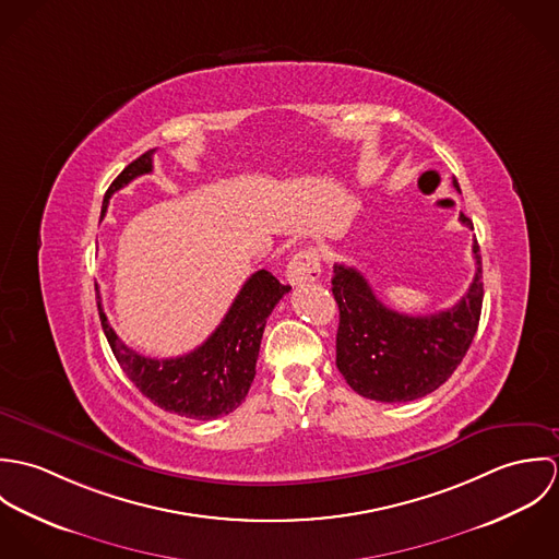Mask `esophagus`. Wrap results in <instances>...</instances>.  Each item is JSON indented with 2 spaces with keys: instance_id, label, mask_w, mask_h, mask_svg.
<instances>
[{
  "instance_id": "obj_1",
  "label": "esophagus",
  "mask_w": 559,
  "mask_h": 559,
  "mask_svg": "<svg viewBox=\"0 0 559 559\" xmlns=\"http://www.w3.org/2000/svg\"><path fill=\"white\" fill-rule=\"evenodd\" d=\"M320 273H322V266H320V253L317 247H306L299 253H295V258L288 262V269H286V277L293 286L317 282Z\"/></svg>"
}]
</instances>
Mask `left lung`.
Listing matches in <instances>:
<instances>
[{
    "instance_id": "1",
    "label": "left lung",
    "mask_w": 559,
    "mask_h": 559,
    "mask_svg": "<svg viewBox=\"0 0 559 559\" xmlns=\"http://www.w3.org/2000/svg\"><path fill=\"white\" fill-rule=\"evenodd\" d=\"M454 187L459 189L456 180ZM461 222L474 230L463 213ZM474 258L476 275L469 290L454 308L430 317L390 310L357 269L333 266L331 290L340 310L335 366L359 396L408 402L435 392L454 374L478 331L484 299L478 240Z\"/></svg>"
}]
</instances>
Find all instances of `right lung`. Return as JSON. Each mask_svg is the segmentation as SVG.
Wrapping results in <instances>:
<instances>
[{"mask_svg": "<svg viewBox=\"0 0 559 559\" xmlns=\"http://www.w3.org/2000/svg\"><path fill=\"white\" fill-rule=\"evenodd\" d=\"M153 155L155 151H148L120 171L103 198V215L118 189L153 171ZM288 290L290 286L280 284L269 271L253 273L211 337L195 350L171 359H151L129 348L105 317L100 295L96 304L105 337L135 388L169 413L206 421L233 413L247 396L255 377L264 324Z\"/></svg>", "mask_w": 559, "mask_h": 559, "instance_id": "right-lung-1", "label": "right lung"}]
</instances>
